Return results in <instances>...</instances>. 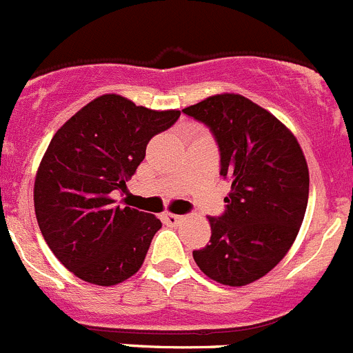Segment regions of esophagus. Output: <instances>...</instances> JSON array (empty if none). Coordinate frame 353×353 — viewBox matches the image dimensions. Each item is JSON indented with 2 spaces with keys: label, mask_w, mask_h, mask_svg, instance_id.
I'll use <instances>...</instances> for the list:
<instances>
[{
  "label": "esophagus",
  "mask_w": 353,
  "mask_h": 353,
  "mask_svg": "<svg viewBox=\"0 0 353 353\" xmlns=\"http://www.w3.org/2000/svg\"><path fill=\"white\" fill-rule=\"evenodd\" d=\"M181 219H183V218H181V216L173 214V212H166V214H163V221H165L166 225H170V226L180 225Z\"/></svg>",
  "instance_id": "obj_1"
}]
</instances>
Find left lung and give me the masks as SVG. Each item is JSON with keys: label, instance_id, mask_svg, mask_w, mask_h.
<instances>
[{"label": "left lung", "instance_id": "obj_1", "mask_svg": "<svg viewBox=\"0 0 353 353\" xmlns=\"http://www.w3.org/2000/svg\"><path fill=\"white\" fill-rule=\"evenodd\" d=\"M211 128L221 175L232 181L226 211L209 218L211 240L194 261L211 280L245 287L270 273L294 245L309 199V168L299 141L274 114L233 92L183 110Z\"/></svg>", "mask_w": 353, "mask_h": 353}]
</instances>
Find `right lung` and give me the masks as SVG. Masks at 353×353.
Returning <instances> with one entry per match:
<instances>
[{
	"label": "right lung",
	"mask_w": 353,
	"mask_h": 353,
	"mask_svg": "<svg viewBox=\"0 0 353 353\" xmlns=\"http://www.w3.org/2000/svg\"><path fill=\"white\" fill-rule=\"evenodd\" d=\"M178 117V110H149L104 94L51 139L34 181V209L48 247L77 278L113 287L141 270L161 221L114 205L113 192L127 190L149 141Z\"/></svg>",
	"instance_id": "obj_1"
}]
</instances>
